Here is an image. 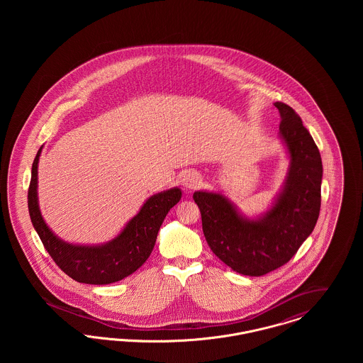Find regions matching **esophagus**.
<instances>
[{
	"instance_id": "34e87169",
	"label": "esophagus",
	"mask_w": 363,
	"mask_h": 363,
	"mask_svg": "<svg viewBox=\"0 0 363 363\" xmlns=\"http://www.w3.org/2000/svg\"><path fill=\"white\" fill-rule=\"evenodd\" d=\"M181 182L186 189H197L201 185V175L197 172H186L182 175Z\"/></svg>"
}]
</instances>
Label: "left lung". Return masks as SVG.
Wrapping results in <instances>:
<instances>
[{"label": "left lung", "mask_w": 363, "mask_h": 363, "mask_svg": "<svg viewBox=\"0 0 363 363\" xmlns=\"http://www.w3.org/2000/svg\"><path fill=\"white\" fill-rule=\"evenodd\" d=\"M275 107L281 118L279 130L289 150L290 169L274 207L261 218L247 219L223 194H193L211 250L246 277H262L289 262L311 235L321 207L320 151L293 107L281 102Z\"/></svg>", "instance_id": "8db88e82"}]
</instances>
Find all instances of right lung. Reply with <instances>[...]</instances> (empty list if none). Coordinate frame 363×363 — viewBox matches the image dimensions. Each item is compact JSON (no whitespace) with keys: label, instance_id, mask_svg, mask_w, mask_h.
<instances>
[{"label":"right lung","instance_id":"add662e5","mask_svg":"<svg viewBox=\"0 0 363 363\" xmlns=\"http://www.w3.org/2000/svg\"><path fill=\"white\" fill-rule=\"evenodd\" d=\"M39 148L28 188L30 218L40 241L54 262L73 280L86 284H110L129 277L150 257L160 225L169 211L181 200V189L173 188L151 196L121 234L99 246H82L61 241L45 223L38 206Z\"/></svg>","mask_w":363,"mask_h":363}]
</instances>
